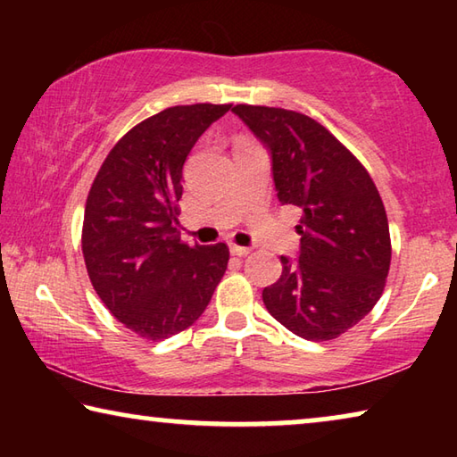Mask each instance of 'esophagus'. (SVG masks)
<instances>
[{
  "mask_svg": "<svg viewBox=\"0 0 457 457\" xmlns=\"http://www.w3.org/2000/svg\"><path fill=\"white\" fill-rule=\"evenodd\" d=\"M229 252L234 253V256H247V253L252 252V247H244V245L231 244V245H229Z\"/></svg>",
  "mask_w": 457,
  "mask_h": 457,
  "instance_id": "obj_1",
  "label": "esophagus"
}]
</instances>
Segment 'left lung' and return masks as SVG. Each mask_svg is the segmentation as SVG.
<instances>
[{"instance_id":"8db88e82","label":"left lung","mask_w":457,"mask_h":457,"mask_svg":"<svg viewBox=\"0 0 457 457\" xmlns=\"http://www.w3.org/2000/svg\"><path fill=\"white\" fill-rule=\"evenodd\" d=\"M266 146L276 197L296 205V258L280 256L282 276L262 292L268 312L294 335L330 340L373 311L391 264L389 223L373 179L351 151L306 114L237 104Z\"/></svg>"}]
</instances>
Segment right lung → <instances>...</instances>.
I'll list each match as a JSON object with an SVG mask.
<instances>
[{
	"label": "right lung",
	"instance_id": "right-lung-1",
	"mask_svg": "<svg viewBox=\"0 0 457 457\" xmlns=\"http://www.w3.org/2000/svg\"><path fill=\"white\" fill-rule=\"evenodd\" d=\"M231 104L165 108L108 153L84 210L82 253L90 282L117 320L163 340L195 322L226 274V244L189 245L177 231L183 165Z\"/></svg>",
	"mask_w": 457,
	"mask_h": 457
}]
</instances>
